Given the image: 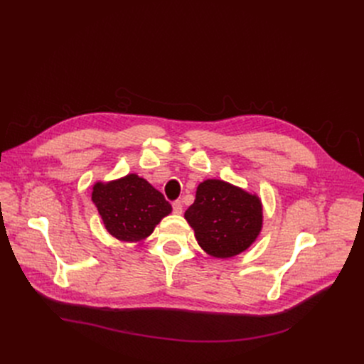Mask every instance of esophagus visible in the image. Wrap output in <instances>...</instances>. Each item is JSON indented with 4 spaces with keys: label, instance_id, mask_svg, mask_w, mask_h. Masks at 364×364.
<instances>
[{
    "label": "esophagus",
    "instance_id": "34e87169",
    "mask_svg": "<svg viewBox=\"0 0 364 364\" xmlns=\"http://www.w3.org/2000/svg\"><path fill=\"white\" fill-rule=\"evenodd\" d=\"M173 213H176V215H181L182 213V201L181 200H176V201H173Z\"/></svg>",
    "mask_w": 364,
    "mask_h": 364
}]
</instances>
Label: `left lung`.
<instances>
[{
    "label": "left lung",
    "instance_id": "obj_1",
    "mask_svg": "<svg viewBox=\"0 0 364 364\" xmlns=\"http://www.w3.org/2000/svg\"><path fill=\"white\" fill-rule=\"evenodd\" d=\"M185 219L204 252L215 257H232L250 247L261 232L262 203L257 196L228 182L207 179L198 185Z\"/></svg>",
    "mask_w": 364,
    "mask_h": 364
}]
</instances>
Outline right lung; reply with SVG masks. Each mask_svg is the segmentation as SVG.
<instances>
[{
	"instance_id": "add662e5",
	"label": "right lung",
	"mask_w": 364,
	"mask_h": 364,
	"mask_svg": "<svg viewBox=\"0 0 364 364\" xmlns=\"http://www.w3.org/2000/svg\"><path fill=\"white\" fill-rule=\"evenodd\" d=\"M92 200L108 232L127 243L142 241L171 212L170 203L134 173L93 186Z\"/></svg>"
}]
</instances>
